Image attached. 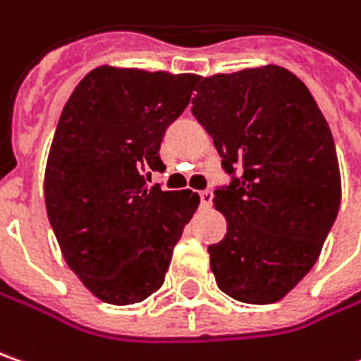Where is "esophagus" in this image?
I'll list each match as a JSON object with an SVG mask.
<instances>
[{"label":"esophagus","instance_id":"obj_1","mask_svg":"<svg viewBox=\"0 0 361 361\" xmlns=\"http://www.w3.org/2000/svg\"><path fill=\"white\" fill-rule=\"evenodd\" d=\"M199 199H201V205H203V207H209L211 201H213V192H211V190H201V192H199Z\"/></svg>","mask_w":361,"mask_h":361}]
</instances>
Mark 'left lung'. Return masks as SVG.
Masks as SVG:
<instances>
[{
  "instance_id": "left-lung-1",
  "label": "left lung",
  "mask_w": 361,
  "mask_h": 361,
  "mask_svg": "<svg viewBox=\"0 0 361 361\" xmlns=\"http://www.w3.org/2000/svg\"><path fill=\"white\" fill-rule=\"evenodd\" d=\"M199 81L192 116L229 176L213 192L227 233L209 245L211 270L235 300L276 302L315 266L335 224L334 135L305 82L282 66Z\"/></svg>"
}]
</instances>
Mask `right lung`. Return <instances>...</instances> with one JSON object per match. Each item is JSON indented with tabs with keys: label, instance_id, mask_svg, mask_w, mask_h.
I'll return each mask as SVG.
<instances>
[{
	"label": "right lung",
	"instance_id": "obj_1",
	"mask_svg": "<svg viewBox=\"0 0 361 361\" xmlns=\"http://www.w3.org/2000/svg\"><path fill=\"white\" fill-rule=\"evenodd\" d=\"M199 77L99 66L66 101L48 154V221L68 268L109 305L156 293L199 207L192 190L148 187L160 144Z\"/></svg>",
	"mask_w": 361,
	"mask_h": 361
}]
</instances>
